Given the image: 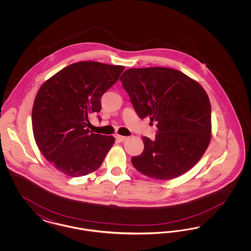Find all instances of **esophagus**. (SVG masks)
Instances as JSON below:
<instances>
[{"mask_svg": "<svg viewBox=\"0 0 251 251\" xmlns=\"http://www.w3.org/2000/svg\"><path fill=\"white\" fill-rule=\"evenodd\" d=\"M116 138H117V140H119V141H124V140H126L127 136H123V135L117 134V135H116Z\"/></svg>", "mask_w": 251, "mask_h": 251, "instance_id": "1", "label": "esophagus"}]
</instances>
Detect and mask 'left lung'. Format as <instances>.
Wrapping results in <instances>:
<instances>
[{
    "label": "left lung",
    "mask_w": 251,
    "mask_h": 251,
    "mask_svg": "<svg viewBox=\"0 0 251 251\" xmlns=\"http://www.w3.org/2000/svg\"><path fill=\"white\" fill-rule=\"evenodd\" d=\"M140 119L150 118L155 139L143 137L141 155L131 158L140 173L174 179L191 169L206 151L212 133L211 103L202 86L168 68L129 69L120 76Z\"/></svg>",
    "instance_id": "1"
}]
</instances>
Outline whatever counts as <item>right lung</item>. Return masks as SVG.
Segmentation results:
<instances>
[{
    "instance_id": "obj_1",
    "label": "right lung",
    "mask_w": 251,
    "mask_h": 251,
    "mask_svg": "<svg viewBox=\"0 0 251 251\" xmlns=\"http://www.w3.org/2000/svg\"><path fill=\"white\" fill-rule=\"evenodd\" d=\"M124 69L78 62L40 86L32 110L34 137L46 160L65 175L74 178L94 172L115 143L114 136L90 133L86 127L88 115L100 111L101 97Z\"/></svg>"
}]
</instances>
